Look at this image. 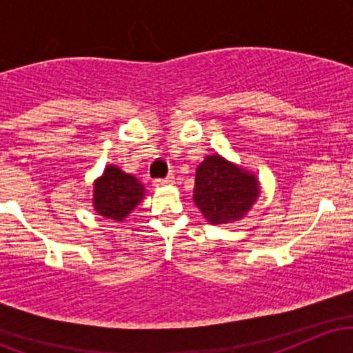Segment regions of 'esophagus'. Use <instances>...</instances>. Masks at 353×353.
<instances>
[{"label":"esophagus","instance_id":"esophagus-1","mask_svg":"<svg viewBox=\"0 0 353 353\" xmlns=\"http://www.w3.org/2000/svg\"><path fill=\"white\" fill-rule=\"evenodd\" d=\"M174 184V176H168V177H163V179H156L154 181V185H171Z\"/></svg>","mask_w":353,"mask_h":353}]
</instances>
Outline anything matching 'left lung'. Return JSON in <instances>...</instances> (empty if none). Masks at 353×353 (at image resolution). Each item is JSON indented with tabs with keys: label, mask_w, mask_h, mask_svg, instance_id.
Listing matches in <instances>:
<instances>
[{
	"label": "left lung",
	"mask_w": 353,
	"mask_h": 353,
	"mask_svg": "<svg viewBox=\"0 0 353 353\" xmlns=\"http://www.w3.org/2000/svg\"><path fill=\"white\" fill-rule=\"evenodd\" d=\"M259 194L257 177L219 154L208 156L197 165L192 197L210 224H229L242 219Z\"/></svg>",
	"instance_id": "8db88e82"
}]
</instances>
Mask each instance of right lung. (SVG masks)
Masks as SVG:
<instances>
[{"label": "right lung", "instance_id": "right-lung-1", "mask_svg": "<svg viewBox=\"0 0 353 353\" xmlns=\"http://www.w3.org/2000/svg\"><path fill=\"white\" fill-rule=\"evenodd\" d=\"M92 205L99 216L124 221L144 197V185L131 174L116 165H106L103 176L94 182Z\"/></svg>", "mask_w": 353, "mask_h": 353}]
</instances>
